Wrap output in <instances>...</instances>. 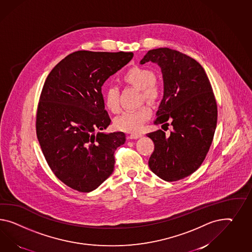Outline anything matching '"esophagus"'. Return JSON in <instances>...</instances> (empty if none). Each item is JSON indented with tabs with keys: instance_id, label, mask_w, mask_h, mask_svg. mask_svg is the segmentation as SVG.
Segmentation results:
<instances>
[{
	"instance_id": "esophagus-1",
	"label": "esophagus",
	"mask_w": 252,
	"mask_h": 252,
	"mask_svg": "<svg viewBox=\"0 0 252 252\" xmlns=\"http://www.w3.org/2000/svg\"><path fill=\"white\" fill-rule=\"evenodd\" d=\"M142 136V134H131L129 136H127L129 139H136Z\"/></svg>"
}]
</instances>
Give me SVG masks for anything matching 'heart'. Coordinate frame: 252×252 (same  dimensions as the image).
Segmentation results:
<instances>
[{"label": "heart", "mask_w": 252, "mask_h": 252, "mask_svg": "<svg viewBox=\"0 0 252 252\" xmlns=\"http://www.w3.org/2000/svg\"><path fill=\"white\" fill-rule=\"evenodd\" d=\"M155 73L150 68L135 66L127 69L123 74V82L139 89L141 92L140 99L143 101L154 102L160 94L159 84L155 80ZM105 107L110 112L116 114L119 112V90L116 86H110L103 94ZM152 111L150 106L142 105L134 110L123 112L116 117L115 126L117 129L129 133L139 132L144 123L150 119Z\"/></svg>", "instance_id": "heart-1"}]
</instances>
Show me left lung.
I'll use <instances>...</instances> for the list:
<instances>
[{
  "mask_svg": "<svg viewBox=\"0 0 252 252\" xmlns=\"http://www.w3.org/2000/svg\"><path fill=\"white\" fill-rule=\"evenodd\" d=\"M157 63L162 72L163 98L156 125L172 126L147 134L154 142L149 166L157 176L175 182L193 173L210 149L218 122V105L211 83L199 62L168 48L151 49L140 64Z\"/></svg>",
  "mask_w": 252,
  "mask_h": 252,
  "instance_id": "8db88e82",
  "label": "left lung"
}]
</instances>
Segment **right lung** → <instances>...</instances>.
Returning a JSON list of instances; mask_svg holds the SVG:
<instances>
[{
    "label": "right lung",
    "mask_w": 252,
    "mask_h": 252,
    "mask_svg": "<svg viewBox=\"0 0 252 252\" xmlns=\"http://www.w3.org/2000/svg\"><path fill=\"white\" fill-rule=\"evenodd\" d=\"M133 56L123 51H76L59 62L44 83L36 136L49 168L74 190H95L114 171V154L126 135L100 132L111 123L102 86Z\"/></svg>",
    "instance_id": "right-lung-1"
}]
</instances>
